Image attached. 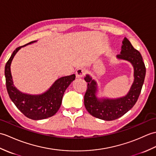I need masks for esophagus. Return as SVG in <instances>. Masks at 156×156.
<instances>
[{"label":"esophagus","instance_id":"obj_1","mask_svg":"<svg viewBox=\"0 0 156 156\" xmlns=\"http://www.w3.org/2000/svg\"><path fill=\"white\" fill-rule=\"evenodd\" d=\"M85 69H78L77 71L75 72V75L77 78H81L82 77H83V75L85 74Z\"/></svg>","mask_w":156,"mask_h":156}]
</instances>
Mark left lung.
I'll use <instances>...</instances> for the list:
<instances>
[{"mask_svg":"<svg viewBox=\"0 0 156 156\" xmlns=\"http://www.w3.org/2000/svg\"><path fill=\"white\" fill-rule=\"evenodd\" d=\"M117 57L130 62L134 69V81L126 95L117 99H98L96 97L98 91L96 81L89 75H86L84 78L87 83L84 96L85 107L92 116L100 119L115 120L129 111L137 102L144 82L146 69L143 58L126 37L122 41V51Z\"/></svg>","mask_w":156,"mask_h":156,"instance_id":"1","label":"left lung"}]
</instances>
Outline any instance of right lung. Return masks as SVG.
<instances>
[{"label": "right lung", "instance_id": "right-lung-1", "mask_svg": "<svg viewBox=\"0 0 156 156\" xmlns=\"http://www.w3.org/2000/svg\"><path fill=\"white\" fill-rule=\"evenodd\" d=\"M36 41L19 47L13 51L6 63L5 75L6 89L14 104L27 117L33 120H40L52 117L57 112L61 107L64 92L75 79V75L58 79L46 92L41 95H29L19 91L13 84L10 72L11 62L20 48Z\"/></svg>", "mask_w": 156, "mask_h": 156}]
</instances>
